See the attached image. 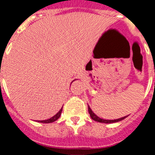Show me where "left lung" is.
<instances>
[{
	"mask_svg": "<svg viewBox=\"0 0 155 155\" xmlns=\"http://www.w3.org/2000/svg\"><path fill=\"white\" fill-rule=\"evenodd\" d=\"M88 111H89V114L91 115V119L94 121H97V122H100V123H104V124H111V123H116V122H119V121H121L123 120L124 119H125L127 116L122 117V118H120V119H117V120H104V119H101L100 117H98L96 114H94V112L92 111V110L91 109V107L89 106L88 104Z\"/></svg>",
	"mask_w": 155,
	"mask_h": 155,
	"instance_id": "1",
	"label": "left lung"
}]
</instances>
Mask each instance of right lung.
Returning a JSON list of instances; mask_svg holds the SVG:
<instances>
[{
	"label": "right lung",
	"instance_id": "obj_1",
	"mask_svg": "<svg viewBox=\"0 0 155 155\" xmlns=\"http://www.w3.org/2000/svg\"><path fill=\"white\" fill-rule=\"evenodd\" d=\"M61 112H62V108L60 110V111L58 112L57 114H54V116L51 117V119H48V120H38V122H40V123H44V124L52 123V122H54V121H55V120H57L58 119L60 118V116H61Z\"/></svg>",
	"mask_w": 155,
	"mask_h": 155
}]
</instances>
